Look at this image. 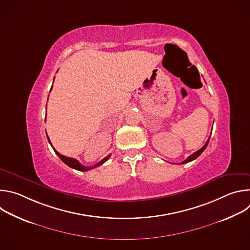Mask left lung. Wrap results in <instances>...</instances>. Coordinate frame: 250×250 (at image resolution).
I'll return each mask as SVG.
<instances>
[{
    "instance_id": "8db88e82",
    "label": "left lung",
    "mask_w": 250,
    "mask_h": 250,
    "mask_svg": "<svg viewBox=\"0 0 250 250\" xmlns=\"http://www.w3.org/2000/svg\"><path fill=\"white\" fill-rule=\"evenodd\" d=\"M208 141H209V137H208V139L207 140V142L205 144V146L201 148V149H199L198 151H196L195 153H193L192 155H190L186 160H184L183 162H181L180 164H184V163H188V162H190V161H193V160H195L196 158H198L202 153H203V151L206 149V147L208 146Z\"/></svg>"
}]
</instances>
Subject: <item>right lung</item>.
<instances>
[{
    "instance_id": "1",
    "label": "right lung",
    "mask_w": 250,
    "mask_h": 250,
    "mask_svg": "<svg viewBox=\"0 0 250 250\" xmlns=\"http://www.w3.org/2000/svg\"><path fill=\"white\" fill-rule=\"evenodd\" d=\"M51 89H52V87H51ZM50 89V90H51ZM47 139H48V141H49V144L51 145V142H50V140H49V138H48V135H47ZM51 146H52V145H51ZM52 148H53V146H52ZM53 150L55 151V153L58 155V157L66 164V165H68L69 167H71V168H73V169H76V170H79V171H88V170H91V169H94V168H96V167H98V166H100V165H102V164H104L106 160H108L110 157H111V154L110 155H108L106 157H104V159H102L100 162H98L97 164H95V165H93V166H91V167H88V166H84V165H82L78 160H76L75 158H71V157H67V156H64V155H62V154H60L59 152H57L54 148H53Z\"/></svg>"
}]
</instances>
